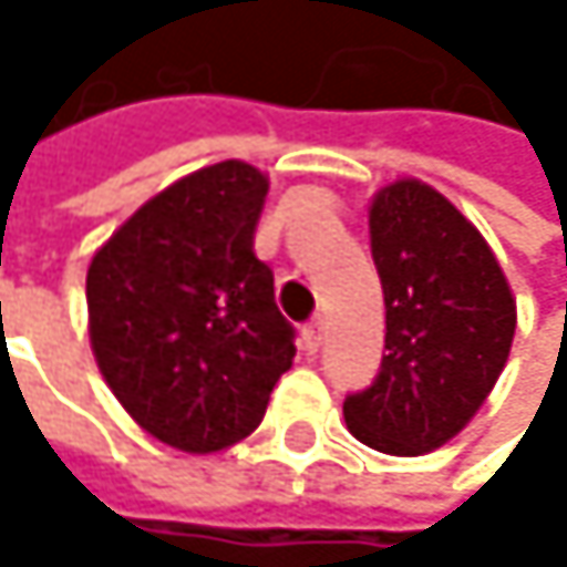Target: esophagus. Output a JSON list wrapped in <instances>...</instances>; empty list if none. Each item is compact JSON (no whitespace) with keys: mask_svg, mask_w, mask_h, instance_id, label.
<instances>
[{"mask_svg":"<svg viewBox=\"0 0 567 567\" xmlns=\"http://www.w3.org/2000/svg\"><path fill=\"white\" fill-rule=\"evenodd\" d=\"M302 340H306V350L309 353H316L319 347H322V340H326V330H322V319H312L306 330H302Z\"/></svg>","mask_w":567,"mask_h":567,"instance_id":"esophagus-1","label":"esophagus"}]
</instances>
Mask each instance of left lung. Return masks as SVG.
<instances>
[{"label":"left lung","mask_w":567,"mask_h":567,"mask_svg":"<svg viewBox=\"0 0 567 567\" xmlns=\"http://www.w3.org/2000/svg\"><path fill=\"white\" fill-rule=\"evenodd\" d=\"M370 255L384 289V360L343 401L347 429L388 455L460 435L489 398L517 330V302L483 234L422 179L370 200Z\"/></svg>","instance_id":"8db88e82"}]
</instances>
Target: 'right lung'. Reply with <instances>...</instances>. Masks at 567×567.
<instances>
[{
	"instance_id": "1",
	"label": "right lung",
	"mask_w": 567,
	"mask_h": 567,
	"mask_svg": "<svg viewBox=\"0 0 567 567\" xmlns=\"http://www.w3.org/2000/svg\"><path fill=\"white\" fill-rule=\"evenodd\" d=\"M268 176L241 159L189 173L142 204L87 268V333L128 415L179 452L251 435L292 367L296 330L255 255Z\"/></svg>"
}]
</instances>
